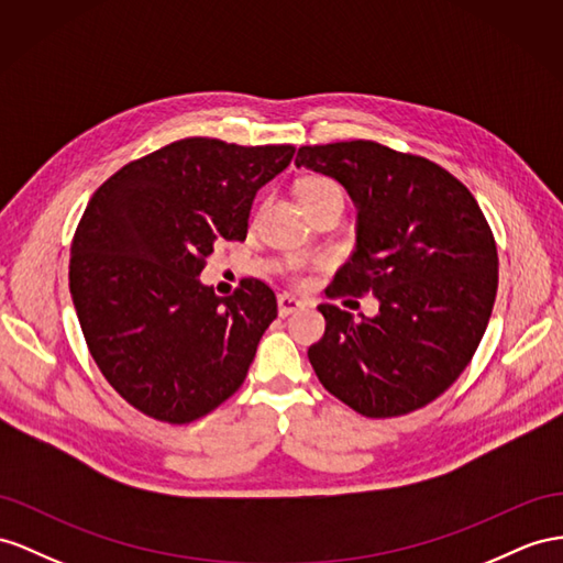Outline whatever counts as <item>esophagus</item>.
<instances>
[{
    "mask_svg": "<svg viewBox=\"0 0 563 563\" xmlns=\"http://www.w3.org/2000/svg\"><path fill=\"white\" fill-rule=\"evenodd\" d=\"M301 307H305V301L297 299L295 295H280L278 297V313L283 316V319H285V316L299 311Z\"/></svg>",
    "mask_w": 563,
    "mask_h": 563,
    "instance_id": "34e87169",
    "label": "esophagus"
}]
</instances>
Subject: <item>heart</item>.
<instances>
[{"label": "heart", "instance_id": "b5f03b06", "mask_svg": "<svg viewBox=\"0 0 563 563\" xmlns=\"http://www.w3.org/2000/svg\"><path fill=\"white\" fill-rule=\"evenodd\" d=\"M297 197L301 201V207H309V205H313V201H321L325 197L342 199V187L328 176H307L297 183ZM287 273H290L295 280H299L301 273H305V264L295 262L287 266Z\"/></svg>", "mask_w": 563, "mask_h": 563}]
</instances>
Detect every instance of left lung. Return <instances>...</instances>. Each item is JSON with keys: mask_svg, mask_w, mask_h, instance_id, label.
<instances>
[{"mask_svg": "<svg viewBox=\"0 0 563 563\" xmlns=\"http://www.w3.org/2000/svg\"><path fill=\"white\" fill-rule=\"evenodd\" d=\"M358 209L356 252L325 295H376L378 316L321 305L309 362L325 390L366 419L430 405L468 366L497 297L495 235L468 187L423 156L371 140L299 147Z\"/></svg>", "mask_w": 563, "mask_h": 563, "instance_id": "left-lung-1", "label": "left lung"}]
</instances>
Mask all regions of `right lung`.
Returning <instances> with one entry per match:
<instances>
[{
    "mask_svg": "<svg viewBox=\"0 0 563 563\" xmlns=\"http://www.w3.org/2000/svg\"><path fill=\"white\" fill-rule=\"evenodd\" d=\"M292 154L185 137L125 164L88 201L70 242V297L97 368L150 419L192 423L247 378L276 295L244 278L216 297L199 273L221 242L247 238L256 190Z\"/></svg>",
    "mask_w": 563,
    "mask_h": 563,
    "instance_id": "1",
    "label": "right lung"
}]
</instances>
